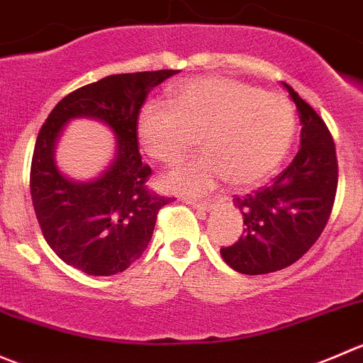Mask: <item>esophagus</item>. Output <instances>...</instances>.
Returning a JSON list of instances; mask_svg holds the SVG:
<instances>
[{"label":"esophagus","mask_w":363,"mask_h":363,"mask_svg":"<svg viewBox=\"0 0 363 363\" xmlns=\"http://www.w3.org/2000/svg\"><path fill=\"white\" fill-rule=\"evenodd\" d=\"M185 203H189L190 206H194V208H196V210H199V211H208V210H210V199L199 201V199H192V197H186Z\"/></svg>","instance_id":"34e87169"}]
</instances>
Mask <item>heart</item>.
Instances as JSON below:
<instances>
[{"label":"heart","instance_id":"1","mask_svg":"<svg viewBox=\"0 0 363 363\" xmlns=\"http://www.w3.org/2000/svg\"><path fill=\"white\" fill-rule=\"evenodd\" d=\"M169 104L150 102L138 116V138L152 159L177 164L197 146L204 155L162 178L166 189L201 194L220 178L254 186L288 155L296 113L288 96L228 77L192 79L169 91Z\"/></svg>","mask_w":363,"mask_h":363}]
</instances>
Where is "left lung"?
I'll return each mask as SVG.
<instances>
[{"label": "left lung", "mask_w": 363, "mask_h": 363, "mask_svg": "<svg viewBox=\"0 0 363 363\" xmlns=\"http://www.w3.org/2000/svg\"><path fill=\"white\" fill-rule=\"evenodd\" d=\"M296 104L302 134L293 162L270 185L235 197L243 215L242 236L222 247V259L245 275L282 270L311 249L325 229L337 192L335 145L325 121L284 82Z\"/></svg>", "instance_id": "8db88e82"}]
</instances>
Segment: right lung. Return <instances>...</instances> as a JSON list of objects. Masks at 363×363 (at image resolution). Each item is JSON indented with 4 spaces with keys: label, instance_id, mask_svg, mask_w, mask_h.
<instances>
[{
    "label": "right lung",
    "instance_id": "add662e5",
    "mask_svg": "<svg viewBox=\"0 0 363 363\" xmlns=\"http://www.w3.org/2000/svg\"><path fill=\"white\" fill-rule=\"evenodd\" d=\"M178 70L107 75L68 93L38 132L30 190L42 235L61 261L88 275L125 272L152 240L157 215L171 197L146 186L152 169L138 148V116L155 86ZM104 121L117 138V155L91 182L68 181L54 148L72 117Z\"/></svg>",
    "mask_w": 363,
    "mask_h": 363
}]
</instances>
